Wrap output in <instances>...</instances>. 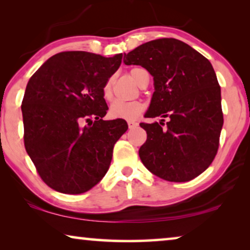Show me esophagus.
Returning <instances> with one entry per match:
<instances>
[{
	"instance_id": "esophagus-1",
	"label": "esophagus",
	"mask_w": 250,
	"mask_h": 250,
	"mask_svg": "<svg viewBox=\"0 0 250 250\" xmlns=\"http://www.w3.org/2000/svg\"><path fill=\"white\" fill-rule=\"evenodd\" d=\"M127 125H128V127L129 128H134V127H136V126H138L139 124L136 122H134V121H128L127 122Z\"/></svg>"
}]
</instances>
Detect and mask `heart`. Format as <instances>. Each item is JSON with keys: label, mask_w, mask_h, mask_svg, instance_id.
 I'll use <instances>...</instances> for the list:
<instances>
[{"label": "heart", "mask_w": 250, "mask_h": 250, "mask_svg": "<svg viewBox=\"0 0 250 250\" xmlns=\"http://www.w3.org/2000/svg\"><path fill=\"white\" fill-rule=\"evenodd\" d=\"M146 71L142 68L135 67L129 70V76L133 78L139 86H141L143 82V76ZM112 84H114V78L110 77L105 82L104 86V97L105 100H110L112 97ZM146 104L143 101L135 100V101H121L116 100L112 102L109 107V115L112 118H122V119H135L141 112L145 110Z\"/></svg>", "instance_id": "heart-1"}]
</instances>
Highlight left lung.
<instances>
[{
  "label": "left lung",
  "mask_w": 250,
  "mask_h": 250,
  "mask_svg": "<svg viewBox=\"0 0 250 250\" xmlns=\"http://www.w3.org/2000/svg\"><path fill=\"white\" fill-rule=\"evenodd\" d=\"M124 62L139 64L153 77L145 117L168 119L140 124L146 132L139 150L143 165L169 182L200 175L216 156L223 126L221 87L209 60L182 41L158 39L124 54Z\"/></svg>",
  "instance_id": "1"
}]
</instances>
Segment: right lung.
I'll list each match as a JSON object with an SVG mask.
<instances>
[{"mask_svg": "<svg viewBox=\"0 0 250 250\" xmlns=\"http://www.w3.org/2000/svg\"><path fill=\"white\" fill-rule=\"evenodd\" d=\"M85 51L54 54L30 77L21 104L26 151L43 182L80 194L108 172L124 119L104 121V86L122 63Z\"/></svg>", "mask_w": 250, "mask_h": 250, "instance_id": "right-lung-1", "label": "right lung"}]
</instances>
